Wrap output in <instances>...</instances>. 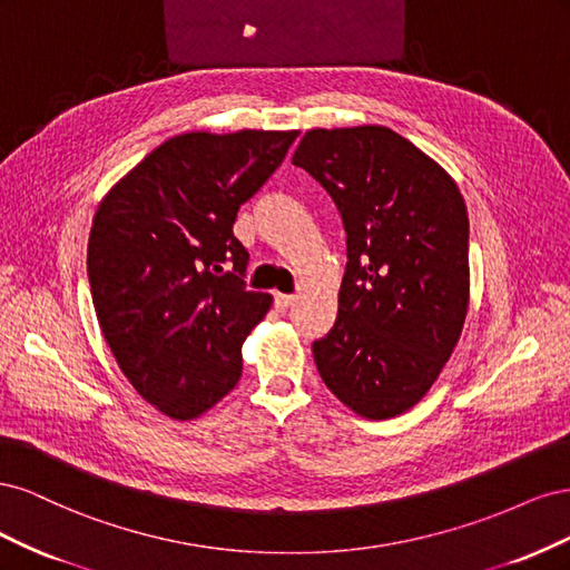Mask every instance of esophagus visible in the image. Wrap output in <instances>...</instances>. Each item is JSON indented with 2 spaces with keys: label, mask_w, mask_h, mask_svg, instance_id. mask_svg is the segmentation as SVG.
<instances>
[{
  "label": "esophagus",
  "mask_w": 570,
  "mask_h": 570,
  "mask_svg": "<svg viewBox=\"0 0 570 570\" xmlns=\"http://www.w3.org/2000/svg\"><path fill=\"white\" fill-rule=\"evenodd\" d=\"M273 304H275V308H278V312H287V308L295 304V295H281V292H278V295L273 297Z\"/></svg>",
  "instance_id": "esophagus-1"
}]
</instances>
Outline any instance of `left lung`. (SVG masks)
Segmentation results:
<instances>
[{"label":"left lung","instance_id":"8db88e82","mask_svg":"<svg viewBox=\"0 0 570 570\" xmlns=\"http://www.w3.org/2000/svg\"><path fill=\"white\" fill-rule=\"evenodd\" d=\"M292 164L325 187L347 233L337 321L314 342L316 368L358 416H400L438 381L469 312L463 197L385 126L308 130Z\"/></svg>","mask_w":570,"mask_h":570}]
</instances>
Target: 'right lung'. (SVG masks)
<instances>
[{
	"mask_svg": "<svg viewBox=\"0 0 570 570\" xmlns=\"http://www.w3.org/2000/svg\"><path fill=\"white\" fill-rule=\"evenodd\" d=\"M297 135H176L99 202L88 278L101 335L130 385L170 419H197L243 375V342L273 297L245 287L249 254L233 223Z\"/></svg>",
	"mask_w": 570,
	"mask_h": 570,
	"instance_id": "obj_1",
	"label": "right lung"
}]
</instances>
